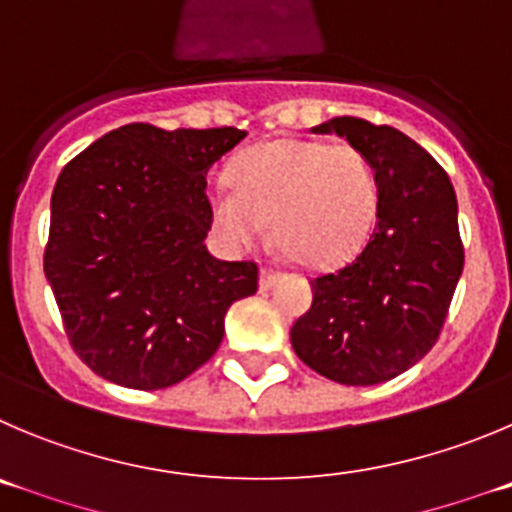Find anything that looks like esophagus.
<instances>
[{
	"mask_svg": "<svg viewBox=\"0 0 512 512\" xmlns=\"http://www.w3.org/2000/svg\"><path fill=\"white\" fill-rule=\"evenodd\" d=\"M275 280H278V270H272V267H262L260 270V290H270L272 285H275Z\"/></svg>",
	"mask_w": 512,
	"mask_h": 512,
	"instance_id": "esophagus-1",
	"label": "esophagus"
}]
</instances>
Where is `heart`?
<instances>
[{"label":"heart","mask_w":512,"mask_h":512,"mask_svg":"<svg viewBox=\"0 0 512 512\" xmlns=\"http://www.w3.org/2000/svg\"><path fill=\"white\" fill-rule=\"evenodd\" d=\"M379 181L351 143L275 138L242 151L232 179L209 189V212L222 240L252 247L272 219L275 242L308 267H338L369 240Z\"/></svg>","instance_id":"b5f03b06"}]
</instances>
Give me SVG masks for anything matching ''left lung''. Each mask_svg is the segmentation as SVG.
Returning a JSON list of instances; mask_svg holds the SVG:
<instances>
[{
    "mask_svg": "<svg viewBox=\"0 0 512 512\" xmlns=\"http://www.w3.org/2000/svg\"><path fill=\"white\" fill-rule=\"evenodd\" d=\"M364 151L379 181L374 232L346 265L310 283L290 343L305 366L346 386L404 374L437 343L465 247L447 171L391 126L341 116L313 128Z\"/></svg>",
    "mask_w": 512,
    "mask_h": 512,
    "instance_id": "1",
    "label": "left lung"
}]
</instances>
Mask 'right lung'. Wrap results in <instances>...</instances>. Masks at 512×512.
I'll list each match as a JSON object with an SVG mask.
<instances>
[{"label":"right lung","instance_id":"right-lung-1","mask_svg":"<svg viewBox=\"0 0 512 512\" xmlns=\"http://www.w3.org/2000/svg\"><path fill=\"white\" fill-rule=\"evenodd\" d=\"M247 133L128 123L57 176L45 275L80 361L128 389H166L217 353L255 262L209 255L207 171Z\"/></svg>","mask_w":512,"mask_h":512}]
</instances>
